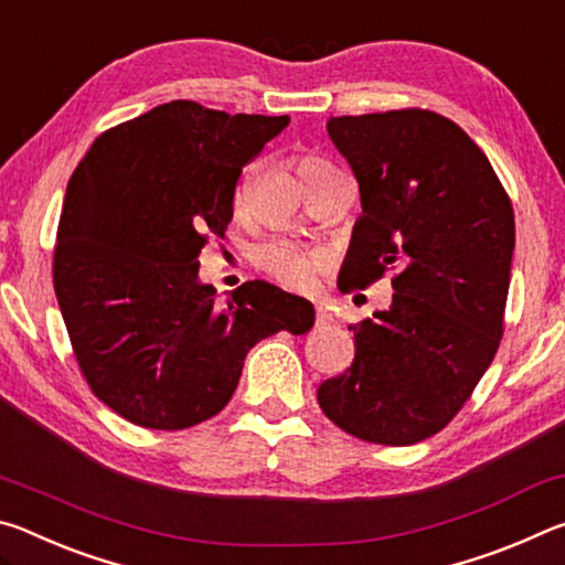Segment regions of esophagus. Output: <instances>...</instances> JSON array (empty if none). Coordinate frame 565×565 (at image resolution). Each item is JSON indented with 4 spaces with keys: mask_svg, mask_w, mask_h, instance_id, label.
<instances>
[{
    "mask_svg": "<svg viewBox=\"0 0 565 565\" xmlns=\"http://www.w3.org/2000/svg\"><path fill=\"white\" fill-rule=\"evenodd\" d=\"M331 323V317L323 309H317V327H329Z\"/></svg>",
    "mask_w": 565,
    "mask_h": 565,
    "instance_id": "34e87169",
    "label": "esophagus"
}]
</instances>
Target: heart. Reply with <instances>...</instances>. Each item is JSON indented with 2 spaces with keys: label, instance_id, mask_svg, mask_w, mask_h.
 I'll return each instance as SVG.
<instances>
[{
  "label": "heart",
  "instance_id": "b5f03b06",
  "mask_svg": "<svg viewBox=\"0 0 565 565\" xmlns=\"http://www.w3.org/2000/svg\"><path fill=\"white\" fill-rule=\"evenodd\" d=\"M321 164H327L321 157L306 154L299 159V174L306 169H313ZM256 264H259V269L269 274L274 281L286 286V289L301 291L306 286H311V281L317 279L319 271L327 269L329 256L323 254L321 248H309V246L284 242V238H279V242L264 244L259 252H256Z\"/></svg>",
  "mask_w": 565,
  "mask_h": 565
}]
</instances>
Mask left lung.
I'll use <instances>...</instances> for the list:
<instances>
[{"mask_svg": "<svg viewBox=\"0 0 565 565\" xmlns=\"http://www.w3.org/2000/svg\"><path fill=\"white\" fill-rule=\"evenodd\" d=\"M327 129L363 206L339 289L394 271L396 294L388 311L349 327L353 363L319 386V406L361 441L411 446L463 408L499 351L513 206L489 157L441 114L331 117Z\"/></svg>", "mask_w": 565, "mask_h": 565, "instance_id": "obj_1", "label": "left lung"}]
</instances>
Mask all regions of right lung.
Segmentation results:
<instances>
[{"mask_svg":"<svg viewBox=\"0 0 565 565\" xmlns=\"http://www.w3.org/2000/svg\"><path fill=\"white\" fill-rule=\"evenodd\" d=\"M289 117L177 99L117 124L74 169L54 246V291L76 363L121 418L179 431L234 396L248 349L313 327V306L266 281L216 303L199 254L224 238L242 169Z\"/></svg>","mask_w":565,"mask_h":565,"instance_id":"1","label":"right lung"}]
</instances>
